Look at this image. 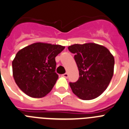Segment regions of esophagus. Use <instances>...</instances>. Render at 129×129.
Returning <instances> with one entry per match:
<instances>
[{"label":"esophagus","instance_id":"1","mask_svg":"<svg viewBox=\"0 0 129 129\" xmlns=\"http://www.w3.org/2000/svg\"><path fill=\"white\" fill-rule=\"evenodd\" d=\"M63 76L65 77L66 78H68V76H69V74H67V73H65V74H63Z\"/></svg>","mask_w":129,"mask_h":129}]
</instances>
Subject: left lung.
Listing matches in <instances>:
<instances>
[{
  "label": "left lung",
  "instance_id": "1",
  "mask_svg": "<svg viewBox=\"0 0 129 129\" xmlns=\"http://www.w3.org/2000/svg\"><path fill=\"white\" fill-rule=\"evenodd\" d=\"M68 49L74 54L79 74L76 82L69 83L73 92L82 100L98 97L113 76L114 56L106 47L95 43L73 44Z\"/></svg>",
  "mask_w": 129,
  "mask_h": 129
}]
</instances>
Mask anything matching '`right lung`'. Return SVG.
I'll return each mask as SVG.
<instances>
[{
  "instance_id": "right-lung-1",
  "label": "right lung",
  "mask_w": 129,
  "mask_h": 129,
  "mask_svg": "<svg viewBox=\"0 0 129 129\" xmlns=\"http://www.w3.org/2000/svg\"><path fill=\"white\" fill-rule=\"evenodd\" d=\"M65 46L36 43L25 47L12 62L16 83L25 94L41 98L51 92L58 76L55 73V57Z\"/></svg>"
}]
</instances>
